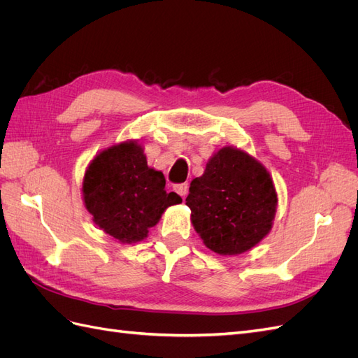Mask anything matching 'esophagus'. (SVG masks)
Masks as SVG:
<instances>
[{"label":"esophagus","mask_w":358,"mask_h":358,"mask_svg":"<svg viewBox=\"0 0 358 358\" xmlns=\"http://www.w3.org/2000/svg\"><path fill=\"white\" fill-rule=\"evenodd\" d=\"M175 191L183 199L188 194V183H180V185H176Z\"/></svg>","instance_id":"1"}]
</instances>
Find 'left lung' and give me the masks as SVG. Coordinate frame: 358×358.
Returning a JSON list of instances; mask_svg holds the SVG:
<instances>
[{"instance_id":"8db88e82","label":"left lung","mask_w":358,"mask_h":358,"mask_svg":"<svg viewBox=\"0 0 358 358\" xmlns=\"http://www.w3.org/2000/svg\"><path fill=\"white\" fill-rule=\"evenodd\" d=\"M187 206L191 222L210 251L243 254L272 230L278 194L266 167L245 150L225 146L192 179Z\"/></svg>"}]
</instances>
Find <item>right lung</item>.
<instances>
[{"label": "right lung", "mask_w": 358, "mask_h": 358, "mask_svg": "<svg viewBox=\"0 0 358 358\" xmlns=\"http://www.w3.org/2000/svg\"><path fill=\"white\" fill-rule=\"evenodd\" d=\"M82 194L94 222L122 243L143 241L167 208L182 203L176 192L166 191L164 175L148 166L137 140L96 154L85 171Z\"/></svg>", "instance_id": "add662e5"}]
</instances>
